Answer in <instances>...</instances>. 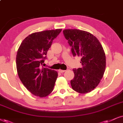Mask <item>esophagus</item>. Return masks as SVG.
I'll return each mask as SVG.
<instances>
[{
  "mask_svg": "<svg viewBox=\"0 0 123 123\" xmlns=\"http://www.w3.org/2000/svg\"><path fill=\"white\" fill-rule=\"evenodd\" d=\"M65 70H63V69H59V72H60V73H63V72H65Z\"/></svg>",
  "mask_w": 123,
  "mask_h": 123,
  "instance_id": "obj_1",
  "label": "esophagus"
}]
</instances>
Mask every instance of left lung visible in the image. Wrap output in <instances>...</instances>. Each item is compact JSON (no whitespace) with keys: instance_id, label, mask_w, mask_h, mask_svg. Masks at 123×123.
<instances>
[{"instance_id":"left-lung-1","label":"left lung","mask_w":123,"mask_h":123,"mask_svg":"<svg viewBox=\"0 0 123 123\" xmlns=\"http://www.w3.org/2000/svg\"><path fill=\"white\" fill-rule=\"evenodd\" d=\"M63 34L71 47L74 56L81 57L82 67L73 69L75 76L71 80L72 89L80 93L91 92L103 76L105 69V53L98 39L87 31L64 30Z\"/></svg>"}]
</instances>
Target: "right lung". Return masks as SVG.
<instances>
[{
  "mask_svg": "<svg viewBox=\"0 0 123 123\" xmlns=\"http://www.w3.org/2000/svg\"><path fill=\"white\" fill-rule=\"evenodd\" d=\"M62 29L33 33L23 40L16 55L19 79L29 91L40 98L52 92L57 78L56 71L44 68L48 50Z\"/></svg>",
  "mask_w": 123,
  "mask_h": 123,
  "instance_id": "right-lung-1",
  "label": "right lung"
}]
</instances>
